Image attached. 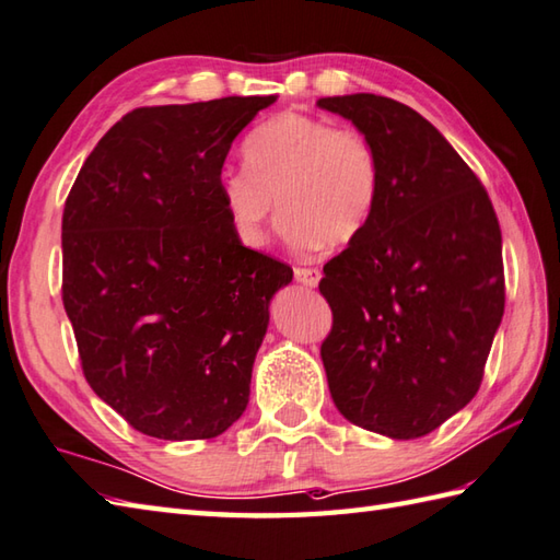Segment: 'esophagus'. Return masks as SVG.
Masks as SVG:
<instances>
[{"label": "esophagus", "mask_w": 560, "mask_h": 560, "mask_svg": "<svg viewBox=\"0 0 560 560\" xmlns=\"http://www.w3.org/2000/svg\"><path fill=\"white\" fill-rule=\"evenodd\" d=\"M295 273V281L299 283H303V287H317V283H320V269H313V267H299L293 271Z\"/></svg>", "instance_id": "obj_1"}]
</instances>
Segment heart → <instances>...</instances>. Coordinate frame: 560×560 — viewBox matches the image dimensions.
I'll list each match as a JSON object with an SVG mask.
<instances>
[{
    "label": "heart",
    "mask_w": 560,
    "mask_h": 560,
    "mask_svg": "<svg viewBox=\"0 0 560 560\" xmlns=\"http://www.w3.org/2000/svg\"><path fill=\"white\" fill-rule=\"evenodd\" d=\"M243 158L245 170L221 177V199L245 247L267 245L279 203L283 237L303 252L354 243L374 215L378 158L357 128L287 112L252 130Z\"/></svg>",
    "instance_id": "b5f03b06"
}]
</instances>
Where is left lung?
<instances>
[{
    "mask_svg": "<svg viewBox=\"0 0 560 560\" xmlns=\"http://www.w3.org/2000/svg\"><path fill=\"white\" fill-rule=\"evenodd\" d=\"M376 150L374 215L323 267L327 386L349 422L418 440L474 400L505 313L488 191L415 108L376 94L317 98Z\"/></svg>",
    "mask_w": 560,
    "mask_h": 560,
    "instance_id": "obj_1",
    "label": "left lung"
}]
</instances>
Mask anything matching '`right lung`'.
<instances>
[{"label":"right lung","mask_w":560,"mask_h":560,"mask_svg":"<svg viewBox=\"0 0 560 560\" xmlns=\"http://www.w3.org/2000/svg\"><path fill=\"white\" fill-rule=\"evenodd\" d=\"M277 96L142 106L84 160L62 211V303L84 378L133 430L213 440L249 402L269 301L293 269L230 228L221 172Z\"/></svg>","instance_id":"right-lung-1"}]
</instances>
